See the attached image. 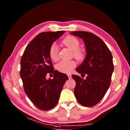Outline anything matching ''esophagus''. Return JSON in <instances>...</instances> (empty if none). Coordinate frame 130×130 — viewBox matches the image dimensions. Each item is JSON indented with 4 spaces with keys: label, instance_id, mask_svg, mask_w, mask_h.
I'll list each match as a JSON object with an SVG mask.
<instances>
[{
    "label": "esophagus",
    "instance_id": "obj_1",
    "mask_svg": "<svg viewBox=\"0 0 130 130\" xmlns=\"http://www.w3.org/2000/svg\"><path fill=\"white\" fill-rule=\"evenodd\" d=\"M68 77H69V79L72 78V76H71V74H68Z\"/></svg>",
    "mask_w": 130,
    "mask_h": 130
}]
</instances>
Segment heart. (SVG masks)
Instances as JSON below:
<instances>
[{
	"label": "heart",
	"instance_id": "heart-1",
	"mask_svg": "<svg viewBox=\"0 0 130 130\" xmlns=\"http://www.w3.org/2000/svg\"><path fill=\"white\" fill-rule=\"evenodd\" d=\"M62 43L69 48L73 52V56L78 60H81L84 57V53L79 49L80 42L76 37L67 36L62 41ZM58 48L56 44L53 43L49 49V57L53 61H56L58 59ZM76 62L74 61H62L57 63V69L59 72L63 73H69L76 67Z\"/></svg>",
	"mask_w": 130,
	"mask_h": 130
}]
</instances>
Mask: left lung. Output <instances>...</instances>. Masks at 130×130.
Wrapping results in <instances>:
<instances>
[{
	"label": "left lung",
	"mask_w": 130,
	"mask_h": 130,
	"mask_svg": "<svg viewBox=\"0 0 130 130\" xmlns=\"http://www.w3.org/2000/svg\"><path fill=\"white\" fill-rule=\"evenodd\" d=\"M70 34L83 39L87 54L76 71L81 74L72 75L76 85L74 93L77 102L83 106L93 107L103 98L109 88L113 71L112 56L102 39L92 32L83 31Z\"/></svg>",
	"instance_id": "8db88e82"
}]
</instances>
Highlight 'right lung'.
<instances>
[{
    "instance_id": "obj_1",
    "label": "right lung",
    "mask_w": 130,
    "mask_h": 130,
    "mask_svg": "<svg viewBox=\"0 0 130 130\" xmlns=\"http://www.w3.org/2000/svg\"><path fill=\"white\" fill-rule=\"evenodd\" d=\"M65 32H41L28 44L22 56L20 76L24 90L31 102L41 110L47 111L56 106L68 80L67 74L54 70L49 54L53 43ZM47 74H53L54 78L46 79Z\"/></svg>"
}]
</instances>
